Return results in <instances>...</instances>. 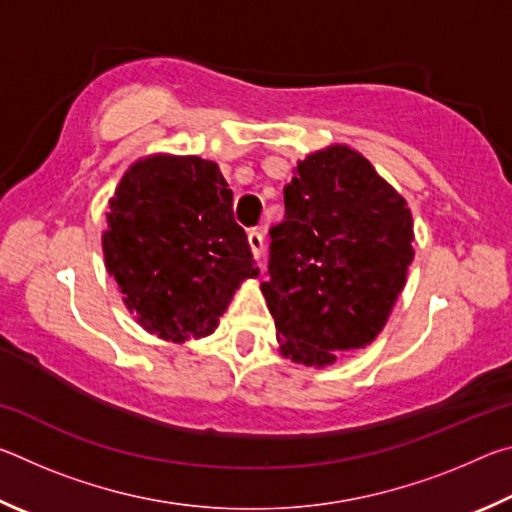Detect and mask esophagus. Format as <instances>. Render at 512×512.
I'll use <instances>...</instances> for the list:
<instances>
[{
    "instance_id": "obj_1",
    "label": "esophagus",
    "mask_w": 512,
    "mask_h": 512,
    "mask_svg": "<svg viewBox=\"0 0 512 512\" xmlns=\"http://www.w3.org/2000/svg\"><path fill=\"white\" fill-rule=\"evenodd\" d=\"M248 246H250V253H253L255 259L262 257V253H264V235H262V230H257V228L248 230Z\"/></svg>"
}]
</instances>
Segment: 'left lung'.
<instances>
[{"label":"left lung","instance_id":"1","mask_svg":"<svg viewBox=\"0 0 512 512\" xmlns=\"http://www.w3.org/2000/svg\"><path fill=\"white\" fill-rule=\"evenodd\" d=\"M262 282L287 359L323 368L384 329L413 262L404 198L350 146L298 162Z\"/></svg>","mask_w":512,"mask_h":512}]
</instances>
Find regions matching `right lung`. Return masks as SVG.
<instances>
[{"mask_svg":"<svg viewBox=\"0 0 512 512\" xmlns=\"http://www.w3.org/2000/svg\"><path fill=\"white\" fill-rule=\"evenodd\" d=\"M103 255L137 323L167 341L212 334L239 284L259 275L232 189L198 155L131 164L110 198Z\"/></svg>","mask_w":512,"mask_h":512,"instance_id":"obj_1","label":"right lung"}]
</instances>
